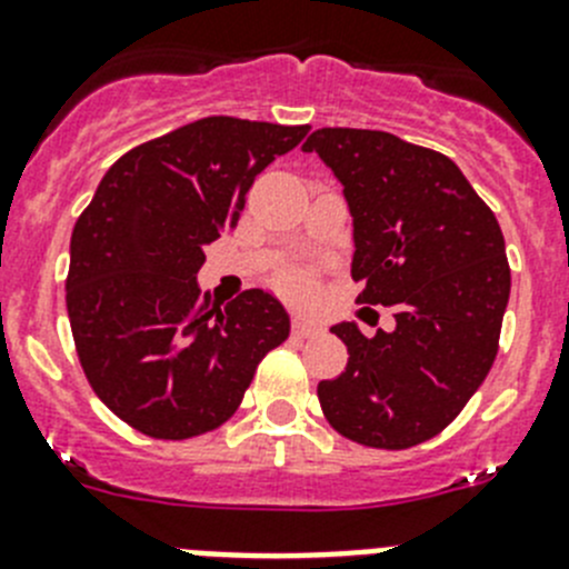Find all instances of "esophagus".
<instances>
[{"label":"esophagus","mask_w":569,"mask_h":569,"mask_svg":"<svg viewBox=\"0 0 569 569\" xmlns=\"http://www.w3.org/2000/svg\"><path fill=\"white\" fill-rule=\"evenodd\" d=\"M317 331H320V326L311 320H306V317H295V320H291V335L311 337V335H317Z\"/></svg>","instance_id":"esophagus-1"}]
</instances>
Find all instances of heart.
<instances>
[{
	"label": "heart",
	"mask_w": 569,
	"mask_h": 569,
	"mask_svg": "<svg viewBox=\"0 0 569 569\" xmlns=\"http://www.w3.org/2000/svg\"><path fill=\"white\" fill-rule=\"evenodd\" d=\"M280 286H283V291H289V295L295 297L311 295V280L306 278L303 272H286L283 278H280Z\"/></svg>",
	"instance_id": "heart-1"
}]
</instances>
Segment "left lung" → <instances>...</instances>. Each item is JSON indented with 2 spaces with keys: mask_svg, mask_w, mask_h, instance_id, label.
Here are the masks:
<instances>
[{
  "mask_svg": "<svg viewBox=\"0 0 569 569\" xmlns=\"http://www.w3.org/2000/svg\"><path fill=\"white\" fill-rule=\"evenodd\" d=\"M303 150L355 218L357 303L397 309L393 331L331 329L348 366L317 386L320 408L351 442L413 448L459 417L496 360L510 297L499 221L448 156L391 132L322 127Z\"/></svg>",
  "mask_w": 569,
  "mask_h": 569,
  "instance_id": "left-lung-1",
  "label": "left lung"
}]
</instances>
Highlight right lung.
<instances>
[{
    "label": "right lung",
    "mask_w": 569,
    "mask_h": 569,
    "mask_svg": "<svg viewBox=\"0 0 569 569\" xmlns=\"http://www.w3.org/2000/svg\"><path fill=\"white\" fill-rule=\"evenodd\" d=\"M309 127L209 116L124 152L73 227L68 317L96 397L152 439L221 428L289 337L263 289L209 303L207 243L238 227L254 178Z\"/></svg>",
    "instance_id": "right-lung-1"
}]
</instances>
